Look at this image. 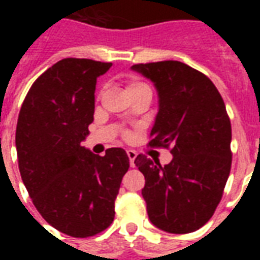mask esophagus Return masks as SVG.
Listing matches in <instances>:
<instances>
[{
    "label": "esophagus",
    "mask_w": 260,
    "mask_h": 260,
    "mask_svg": "<svg viewBox=\"0 0 260 260\" xmlns=\"http://www.w3.org/2000/svg\"><path fill=\"white\" fill-rule=\"evenodd\" d=\"M126 154H128V157H129L131 167H135V158H136V156H138V153H136L135 150H128V152H126Z\"/></svg>",
    "instance_id": "1"
}]
</instances>
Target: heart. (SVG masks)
<instances>
[{
  "label": "heart",
  "mask_w": 260,
  "mask_h": 260,
  "mask_svg": "<svg viewBox=\"0 0 260 260\" xmlns=\"http://www.w3.org/2000/svg\"><path fill=\"white\" fill-rule=\"evenodd\" d=\"M126 89H128V93H129L131 97L136 96V94H142V93H146V94H150V96H152V89H150V86L139 79L128 80Z\"/></svg>",
  "instance_id": "heart-1"
}]
</instances>
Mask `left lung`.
Masks as SVG:
<instances>
[{
  "label": "left lung",
  "mask_w": 260,
  "mask_h": 260,
  "mask_svg": "<svg viewBox=\"0 0 260 260\" xmlns=\"http://www.w3.org/2000/svg\"><path fill=\"white\" fill-rule=\"evenodd\" d=\"M158 91L149 146L170 149L173 160L139 154L142 196L149 218L171 234H188L210 220L231 170V122L223 97L206 75L180 61L132 67Z\"/></svg>",
  "instance_id": "1"
}]
</instances>
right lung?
Returning a JSON list of instances; mask_svg holds the SVG:
<instances>
[{"mask_svg":"<svg viewBox=\"0 0 260 260\" xmlns=\"http://www.w3.org/2000/svg\"><path fill=\"white\" fill-rule=\"evenodd\" d=\"M111 62L64 58L27 91L16 125L22 181L43 218L61 233L86 238L114 220V202L129 158L121 147L104 156L82 146L94 114L96 80Z\"/></svg>","mask_w":260,"mask_h":260,"instance_id":"right-lung-1","label":"right lung"}]
</instances>
